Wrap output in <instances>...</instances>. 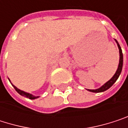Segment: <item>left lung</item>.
Returning <instances> with one entry per match:
<instances>
[{
	"label": "left lung",
	"instance_id": "left-lung-1",
	"mask_svg": "<svg viewBox=\"0 0 128 128\" xmlns=\"http://www.w3.org/2000/svg\"><path fill=\"white\" fill-rule=\"evenodd\" d=\"M115 41L116 42V44H117V46H118V50H119V63H118V68H117V70L116 71L115 74L114 75V76L109 81H108L105 84H104L99 88L96 90L87 89L90 92H104V91H105V90L109 89L110 87H112V85L115 83L116 82V80L118 79V78L119 77V76H120V74L122 72V66H123V54H122V51L121 46L118 44V41L116 39Z\"/></svg>",
	"mask_w": 128,
	"mask_h": 128
}]
</instances>
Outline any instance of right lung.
<instances>
[{
  "label": "right lung",
  "mask_w": 128,
  "mask_h": 128,
  "mask_svg": "<svg viewBox=\"0 0 128 128\" xmlns=\"http://www.w3.org/2000/svg\"><path fill=\"white\" fill-rule=\"evenodd\" d=\"M9 81H10V83H11V81H10V79H9ZM11 84H12V83H11ZM12 85L13 86V88L15 89V90H16L20 96H24V97L28 98H30V99H36V98H38L39 97V96H36L31 94V93H30V92H25V91H24V90H21L18 89V88H16L14 85H13L12 84Z\"/></svg>",
  "instance_id": "obj_1"
}]
</instances>
